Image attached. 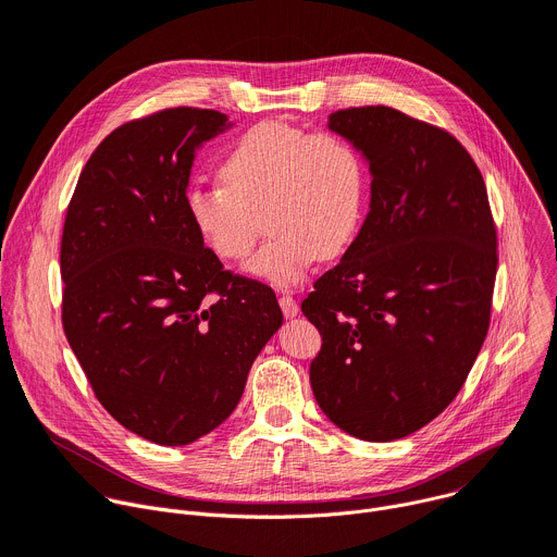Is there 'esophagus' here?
I'll return each instance as SVG.
<instances>
[{"label":"esophagus","instance_id":"34e87169","mask_svg":"<svg viewBox=\"0 0 557 557\" xmlns=\"http://www.w3.org/2000/svg\"><path fill=\"white\" fill-rule=\"evenodd\" d=\"M278 305H281V310H283L285 319H294V317L298 314V302H296L294 296L281 294V296H278Z\"/></svg>","mask_w":557,"mask_h":557}]
</instances>
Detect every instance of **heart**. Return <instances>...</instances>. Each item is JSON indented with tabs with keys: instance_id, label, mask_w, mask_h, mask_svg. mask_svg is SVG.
Wrapping results in <instances>:
<instances>
[{
	"instance_id": "b5f03b06",
	"label": "heart",
	"mask_w": 557,
	"mask_h": 557,
	"mask_svg": "<svg viewBox=\"0 0 557 557\" xmlns=\"http://www.w3.org/2000/svg\"><path fill=\"white\" fill-rule=\"evenodd\" d=\"M223 185H193L188 216L223 261H243L268 212L272 238L247 272L276 287L298 285L323 257L354 240L367 203L360 150L334 133H312L287 121H261L243 133L221 163Z\"/></svg>"
}]
</instances>
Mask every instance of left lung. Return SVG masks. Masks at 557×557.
Returning <instances> with one entry per match:
<instances>
[{
    "label": "left lung",
    "instance_id": "1",
    "mask_svg": "<svg viewBox=\"0 0 557 557\" xmlns=\"http://www.w3.org/2000/svg\"><path fill=\"white\" fill-rule=\"evenodd\" d=\"M372 172L367 219L300 310L321 332L323 413L369 443L405 438L458 396L488 332L498 236L484 178L447 131L387 106L330 114Z\"/></svg>",
    "mask_w": 557,
    "mask_h": 557
}]
</instances>
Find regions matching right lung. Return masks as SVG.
Returning a JSON list of instances; mask_svg holds the SVG:
<instances>
[{"mask_svg":"<svg viewBox=\"0 0 557 557\" xmlns=\"http://www.w3.org/2000/svg\"><path fill=\"white\" fill-rule=\"evenodd\" d=\"M230 126L201 108L123 123L82 170L61 236L66 338L103 409L163 447L234 411L283 323L272 287L223 270L185 208L197 150Z\"/></svg>","mask_w":557,"mask_h":557,"instance_id":"obj_1","label":"right lung"}]
</instances>
